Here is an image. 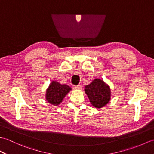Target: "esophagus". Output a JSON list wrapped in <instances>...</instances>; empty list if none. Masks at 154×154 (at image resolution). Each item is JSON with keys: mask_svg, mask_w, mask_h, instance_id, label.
<instances>
[{"mask_svg": "<svg viewBox=\"0 0 154 154\" xmlns=\"http://www.w3.org/2000/svg\"><path fill=\"white\" fill-rule=\"evenodd\" d=\"M73 89H76V90H81V89H82V87H81V85H74Z\"/></svg>", "mask_w": 154, "mask_h": 154, "instance_id": "34e87169", "label": "esophagus"}]
</instances>
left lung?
Instances as JSON below:
<instances>
[{"label":"left lung","mask_w":154,"mask_h":154,"mask_svg":"<svg viewBox=\"0 0 154 154\" xmlns=\"http://www.w3.org/2000/svg\"><path fill=\"white\" fill-rule=\"evenodd\" d=\"M85 92L92 105L101 109L109 103L111 99V91L109 85L100 79H94L85 87Z\"/></svg>","instance_id":"8db88e82"}]
</instances>
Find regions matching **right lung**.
<instances>
[{
  "label": "right lung",
  "mask_w": 154,
  "mask_h": 154,
  "mask_svg": "<svg viewBox=\"0 0 154 154\" xmlns=\"http://www.w3.org/2000/svg\"><path fill=\"white\" fill-rule=\"evenodd\" d=\"M71 90V88L67 85L52 81L45 91V100L52 105L58 106Z\"/></svg>",
  "instance_id": "obj_1"
}]
</instances>
